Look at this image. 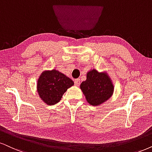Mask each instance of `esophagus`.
Segmentation results:
<instances>
[{"mask_svg":"<svg viewBox=\"0 0 152 152\" xmlns=\"http://www.w3.org/2000/svg\"><path fill=\"white\" fill-rule=\"evenodd\" d=\"M74 83H75V86H79V85H80V79H78H78L75 80Z\"/></svg>","mask_w":152,"mask_h":152,"instance_id":"1","label":"esophagus"}]
</instances>
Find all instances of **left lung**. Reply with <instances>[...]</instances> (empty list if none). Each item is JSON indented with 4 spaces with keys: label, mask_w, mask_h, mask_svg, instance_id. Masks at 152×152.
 Masks as SVG:
<instances>
[{
    "label": "left lung",
    "mask_w": 152,
    "mask_h": 152,
    "mask_svg": "<svg viewBox=\"0 0 152 152\" xmlns=\"http://www.w3.org/2000/svg\"><path fill=\"white\" fill-rule=\"evenodd\" d=\"M86 100L90 105L99 106L113 95L114 86L107 72L93 69L87 72L86 80L80 86Z\"/></svg>",
    "instance_id": "1"
}]
</instances>
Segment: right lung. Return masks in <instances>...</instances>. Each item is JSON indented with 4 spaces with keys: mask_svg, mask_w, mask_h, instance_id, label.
Here are the masks:
<instances>
[{
    "mask_svg": "<svg viewBox=\"0 0 152 152\" xmlns=\"http://www.w3.org/2000/svg\"><path fill=\"white\" fill-rule=\"evenodd\" d=\"M74 84L71 78L54 69L41 73L37 80L36 89L44 103L54 105L61 100L64 93Z\"/></svg>",
    "mask_w": 152,
    "mask_h": 152,
    "instance_id": "obj_1",
    "label": "right lung"
}]
</instances>
